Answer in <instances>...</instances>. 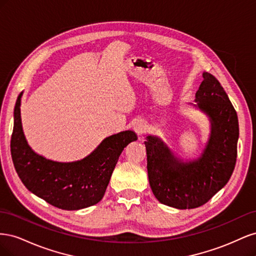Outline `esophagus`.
Returning a JSON list of instances; mask_svg holds the SVG:
<instances>
[{
	"mask_svg": "<svg viewBox=\"0 0 256 256\" xmlns=\"http://www.w3.org/2000/svg\"><path fill=\"white\" fill-rule=\"evenodd\" d=\"M134 129L136 134L138 136H142L143 134H145V131H146V129H147V126H146V124H145L144 122L140 120V122H136L134 124Z\"/></svg>",
	"mask_w": 256,
	"mask_h": 256,
	"instance_id": "34e87169",
	"label": "esophagus"
}]
</instances>
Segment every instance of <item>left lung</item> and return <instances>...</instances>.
<instances>
[{
  "label": "left lung",
  "mask_w": 256,
  "mask_h": 256,
  "mask_svg": "<svg viewBox=\"0 0 256 256\" xmlns=\"http://www.w3.org/2000/svg\"><path fill=\"white\" fill-rule=\"evenodd\" d=\"M196 104L210 120V136L200 156L176 158L158 136H147V173L154 196L177 209L204 205L228 182L234 171L239 136L238 118L220 82L209 72L196 94Z\"/></svg>",
  "instance_id": "1"
}]
</instances>
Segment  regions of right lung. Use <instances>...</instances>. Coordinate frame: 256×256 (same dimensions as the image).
Here are the masks:
<instances>
[{"label": "right lung", "instance_id": "add662e5", "mask_svg": "<svg viewBox=\"0 0 256 256\" xmlns=\"http://www.w3.org/2000/svg\"><path fill=\"white\" fill-rule=\"evenodd\" d=\"M14 111L10 152L14 168L26 187L46 202L65 210L97 204L104 196L113 170L124 148L138 140L131 130L106 138L88 157L74 162L46 159L28 146L22 130L20 106Z\"/></svg>", "mask_w": 256, "mask_h": 256}]
</instances>
